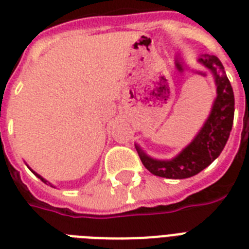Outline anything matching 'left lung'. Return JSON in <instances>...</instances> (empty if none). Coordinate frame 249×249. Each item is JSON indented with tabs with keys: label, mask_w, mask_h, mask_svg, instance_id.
I'll use <instances>...</instances> for the list:
<instances>
[{
	"label": "left lung",
	"mask_w": 249,
	"mask_h": 249,
	"mask_svg": "<svg viewBox=\"0 0 249 249\" xmlns=\"http://www.w3.org/2000/svg\"><path fill=\"white\" fill-rule=\"evenodd\" d=\"M197 62L211 71L216 84L217 97L208 119L194 140L170 160L148 156L136 144L141 161L152 174L169 179L193 177L214 161L228 142L234 121V91L221 60L216 55L203 54Z\"/></svg>",
	"instance_id": "obj_1"
}]
</instances>
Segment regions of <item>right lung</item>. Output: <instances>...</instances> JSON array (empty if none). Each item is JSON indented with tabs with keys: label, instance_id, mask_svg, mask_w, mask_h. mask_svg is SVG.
I'll list each match as a JSON object with an SVG mask.
<instances>
[{
	"label": "right lung",
	"instance_id": "right-lung-1",
	"mask_svg": "<svg viewBox=\"0 0 249 249\" xmlns=\"http://www.w3.org/2000/svg\"><path fill=\"white\" fill-rule=\"evenodd\" d=\"M29 169H31V168H29ZM31 170H32V169H31ZM32 172H33V174H35V176H37V177L40 178L41 181L44 182V183H48V181H46V179H45V178H42V177H41L40 174H37V173H36V172H35V170H32ZM49 185H52V183H49ZM52 186H53V185H52Z\"/></svg>",
	"mask_w": 249,
	"mask_h": 249
}]
</instances>
